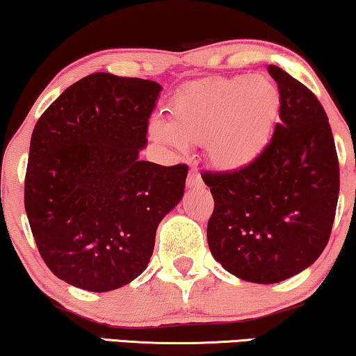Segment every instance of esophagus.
<instances>
[{"label": "esophagus", "mask_w": 356, "mask_h": 356, "mask_svg": "<svg viewBox=\"0 0 356 356\" xmlns=\"http://www.w3.org/2000/svg\"><path fill=\"white\" fill-rule=\"evenodd\" d=\"M186 184L188 188H199L202 186V178L201 175H199L197 170H191L188 175V179H186Z\"/></svg>", "instance_id": "34e87169"}]
</instances>
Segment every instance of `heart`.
Instances as JSON below:
<instances>
[{
  "label": "heart",
  "mask_w": 356,
  "mask_h": 356,
  "mask_svg": "<svg viewBox=\"0 0 356 356\" xmlns=\"http://www.w3.org/2000/svg\"><path fill=\"white\" fill-rule=\"evenodd\" d=\"M280 102L279 87L261 76L199 81L175 97L170 121L160 116L150 121L149 134L178 154L204 140L213 167L238 170L251 163L269 143Z\"/></svg>",
  "instance_id": "b5f03b06"
}]
</instances>
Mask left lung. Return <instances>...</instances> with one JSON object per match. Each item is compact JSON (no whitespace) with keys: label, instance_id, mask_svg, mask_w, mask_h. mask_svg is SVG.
Returning a JSON list of instances; mask_svg holds the SVG:
<instances>
[{"label":"left lung","instance_id":"1","mask_svg":"<svg viewBox=\"0 0 356 356\" xmlns=\"http://www.w3.org/2000/svg\"><path fill=\"white\" fill-rule=\"evenodd\" d=\"M280 92V123L246 167L204 173L213 213L207 243L238 279L277 284L321 256L339 199V160L327 115L316 95L282 67L267 66Z\"/></svg>","mask_w":356,"mask_h":356}]
</instances>
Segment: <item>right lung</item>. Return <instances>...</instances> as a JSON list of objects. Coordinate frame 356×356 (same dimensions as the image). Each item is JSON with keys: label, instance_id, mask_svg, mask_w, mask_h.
<instances>
[{"label": "right lung", "instance_id": "add662e5", "mask_svg": "<svg viewBox=\"0 0 356 356\" xmlns=\"http://www.w3.org/2000/svg\"><path fill=\"white\" fill-rule=\"evenodd\" d=\"M162 86L94 72L63 92L37 121L24 204L53 274L110 291L143 274L155 232L181 201L188 167L139 159Z\"/></svg>", "mask_w": 356, "mask_h": 356}]
</instances>
